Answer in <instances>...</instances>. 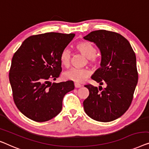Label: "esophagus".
<instances>
[{
  "mask_svg": "<svg viewBox=\"0 0 149 149\" xmlns=\"http://www.w3.org/2000/svg\"><path fill=\"white\" fill-rule=\"evenodd\" d=\"M74 87H75V88H80V87H82V85H80L79 83H74Z\"/></svg>",
  "mask_w": 149,
  "mask_h": 149,
  "instance_id": "1",
  "label": "esophagus"
}]
</instances>
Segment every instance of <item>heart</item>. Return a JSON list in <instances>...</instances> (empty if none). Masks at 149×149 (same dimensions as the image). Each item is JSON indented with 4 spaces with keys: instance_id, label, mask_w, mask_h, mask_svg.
<instances>
[{
    "instance_id": "obj_1",
    "label": "heart",
    "mask_w": 149,
    "mask_h": 149,
    "mask_svg": "<svg viewBox=\"0 0 149 149\" xmlns=\"http://www.w3.org/2000/svg\"><path fill=\"white\" fill-rule=\"evenodd\" d=\"M77 50L82 55L87 58L89 62L92 64H97L99 62L100 55L97 53L95 46L89 41H83L79 42L75 47ZM60 60L62 65L68 67L70 61V52L65 48L61 52ZM91 72L88 68H72L63 73V78L66 80L72 81L76 83H83L89 77Z\"/></svg>"
}]
</instances>
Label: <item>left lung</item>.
Listing matches in <instances>:
<instances>
[{
  "label": "left lung",
  "instance_id": "1",
  "mask_svg": "<svg viewBox=\"0 0 149 149\" xmlns=\"http://www.w3.org/2000/svg\"><path fill=\"white\" fill-rule=\"evenodd\" d=\"M93 42L101 52L100 66L91 79L106 84L94 87L83 101L85 113L96 121L107 122L122 116L130 107L138 83L136 58L128 40L120 34L106 30L91 31L83 38Z\"/></svg>",
  "mask_w": 149,
  "mask_h": 149
}]
</instances>
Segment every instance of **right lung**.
<instances>
[{
  "label": "right lung",
  "instance_id": "right-lung-1",
  "mask_svg": "<svg viewBox=\"0 0 149 149\" xmlns=\"http://www.w3.org/2000/svg\"><path fill=\"white\" fill-rule=\"evenodd\" d=\"M74 33L31 36L14 54L9 70L14 102L19 110L36 122H46L62 110L63 97L74 89L72 81L52 84L62 71L60 56Z\"/></svg>",
  "mask_w": 149,
  "mask_h": 149
}]
</instances>
